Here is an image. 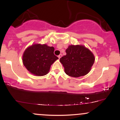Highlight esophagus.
I'll return each instance as SVG.
<instances>
[{
	"label": "esophagus",
	"instance_id": "1",
	"mask_svg": "<svg viewBox=\"0 0 120 120\" xmlns=\"http://www.w3.org/2000/svg\"><path fill=\"white\" fill-rule=\"evenodd\" d=\"M61 57H62V54H60V55H59L58 56V57H59V59L61 58Z\"/></svg>",
	"mask_w": 120,
	"mask_h": 120
}]
</instances>
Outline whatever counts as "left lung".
I'll return each mask as SVG.
<instances>
[{
    "mask_svg": "<svg viewBox=\"0 0 120 120\" xmlns=\"http://www.w3.org/2000/svg\"><path fill=\"white\" fill-rule=\"evenodd\" d=\"M67 55L60 59L67 75L73 77L83 76L90 71L95 61L93 53L82 45H71Z\"/></svg>",
    "mask_w": 120,
    "mask_h": 120,
    "instance_id": "1",
    "label": "left lung"
}]
</instances>
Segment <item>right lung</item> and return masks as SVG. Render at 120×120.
I'll return each instance as SVG.
<instances>
[{
  "mask_svg": "<svg viewBox=\"0 0 120 120\" xmlns=\"http://www.w3.org/2000/svg\"><path fill=\"white\" fill-rule=\"evenodd\" d=\"M54 47L34 44L25 49L22 56L24 65L31 74L43 76L49 73L51 65L59 58L53 53Z\"/></svg>",
  "mask_w": 120,
  "mask_h": 120,
  "instance_id": "obj_1",
  "label": "right lung"
}]
</instances>
